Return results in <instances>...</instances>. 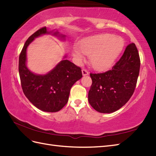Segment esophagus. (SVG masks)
<instances>
[{
  "mask_svg": "<svg viewBox=\"0 0 156 156\" xmlns=\"http://www.w3.org/2000/svg\"><path fill=\"white\" fill-rule=\"evenodd\" d=\"M82 75H83V76H86V75L88 74V70H86V69H83V70H82Z\"/></svg>",
  "mask_w": 156,
  "mask_h": 156,
  "instance_id": "34e87169",
  "label": "esophagus"
}]
</instances>
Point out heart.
<instances>
[{"label": "heart", "mask_w": 156, "mask_h": 156, "mask_svg": "<svg viewBox=\"0 0 156 156\" xmlns=\"http://www.w3.org/2000/svg\"><path fill=\"white\" fill-rule=\"evenodd\" d=\"M124 41L111 34H102L86 38L78 42V48L74 49V54L79 60L83 53L90 55V62L97 70L109 68L121 52Z\"/></svg>", "instance_id": "b5f03b06"}]
</instances>
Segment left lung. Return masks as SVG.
Masks as SVG:
<instances>
[{"label": "left lung", "mask_w": 156, "mask_h": 156, "mask_svg": "<svg viewBox=\"0 0 156 156\" xmlns=\"http://www.w3.org/2000/svg\"><path fill=\"white\" fill-rule=\"evenodd\" d=\"M140 59L134 43H130L111 70L102 73H90L92 83L88 102L100 113H112L128 102L136 86Z\"/></svg>", "instance_id": "left-lung-1"}]
</instances>
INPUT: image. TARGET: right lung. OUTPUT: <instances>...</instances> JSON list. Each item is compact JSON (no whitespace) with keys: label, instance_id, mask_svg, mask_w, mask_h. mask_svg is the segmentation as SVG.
Returning <instances> with one entry per match:
<instances>
[{"label":"right lung","instance_id":"add662e5","mask_svg":"<svg viewBox=\"0 0 156 156\" xmlns=\"http://www.w3.org/2000/svg\"><path fill=\"white\" fill-rule=\"evenodd\" d=\"M50 33L52 32L47 31L44 27L28 38L19 55V72L22 88L28 100L42 111L56 112L67 104L72 86L82 77V73L80 67L68 60H62L45 75L35 74L28 69L26 66L28 46L35 38ZM53 34L58 35V32ZM58 36L65 37L64 35Z\"/></svg>","mask_w":156,"mask_h":156}]
</instances>
